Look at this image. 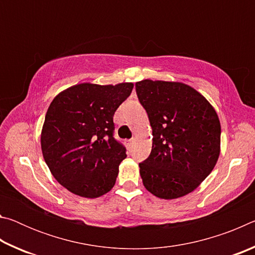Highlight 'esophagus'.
Returning <instances> with one entry per match:
<instances>
[{"instance_id":"obj_1","label":"esophagus","mask_w":255,"mask_h":255,"mask_svg":"<svg viewBox=\"0 0 255 255\" xmlns=\"http://www.w3.org/2000/svg\"><path fill=\"white\" fill-rule=\"evenodd\" d=\"M128 146H130L133 143V138H130V139H128Z\"/></svg>"}]
</instances>
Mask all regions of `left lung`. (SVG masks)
I'll list each match as a JSON object with an SVG mask.
<instances>
[{
	"instance_id": "1",
	"label": "left lung",
	"mask_w": 255,
	"mask_h": 255,
	"mask_svg": "<svg viewBox=\"0 0 255 255\" xmlns=\"http://www.w3.org/2000/svg\"><path fill=\"white\" fill-rule=\"evenodd\" d=\"M135 86L153 130L152 152L139 163L145 188L162 199L188 195L217 163L221 150L218 116L187 84L144 80Z\"/></svg>"
}]
</instances>
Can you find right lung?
Returning a JSON list of instances; mask_svg holds the SVG:
<instances>
[{"mask_svg": "<svg viewBox=\"0 0 255 255\" xmlns=\"http://www.w3.org/2000/svg\"><path fill=\"white\" fill-rule=\"evenodd\" d=\"M132 83H82L56 97L47 110L41 149L51 174L68 191L98 198L116 183L126 147L114 137V115Z\"/></svg>", "mask_w": 255, "mask_h": 255, "instance_id": "add662e5", "label": "right lung"}]
</instances>
